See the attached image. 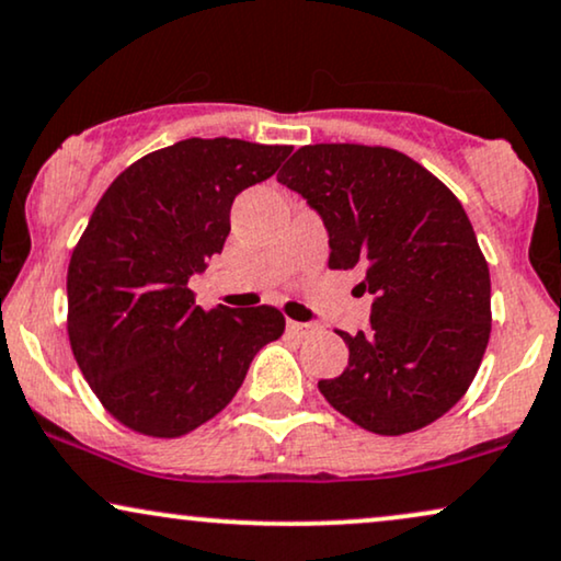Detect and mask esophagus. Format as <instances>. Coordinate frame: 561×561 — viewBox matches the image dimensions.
Masks as SVG:
<instances>
[{"mask_svg":"<svg viewBox=\"0 0 561 561\" xmlns=\"http://www.w3.org/2000/svg\"><path fill=\"white\" fill-rule=\"evenodd\" d=\"M313 331V325L310 323H297V321H287V333H293V336H308V333Z\"/></svg>","mask_w":561,"mask_h":561,"instance_id":"esophagus-1","label":"esophagus"}]
</instances>
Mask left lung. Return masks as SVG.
Listing matches in <instances>:
<instances>
[{"mask_svg":"<svg viewBox=\"0 0 561 561\" xmlns=\"http://www.w3.org/2000/svg\"><path fill=\"white\" fill-rule=\"evenodd\" d=\"M276 181L323 219L329 266L359 268L370 329L339 331L350 365L318 391L375 435L439 420L469 391L492 331V285L463 207L388 147H300Z\"/></svg>","mask_w":561,"mask_h":561,"instance_id":"8db88e82","label":"left lung"}]
</instances>
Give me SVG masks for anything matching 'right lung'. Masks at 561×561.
<instances>
[{"label": "right lung", "instance_id": "1", "mask_svg": "<svg viewBox=\"0 0 561 561\" xmlns=\"http://www.w3.org/2000/svg\"><path fill=\"white\" fill-rule=\"evenodd\" d=\"M287 145L183 139L111 183L67 274L69 344L105 409L134 432L181 437L219 414L261 346L272 305L202 310L188 279L222 253L240 191L272 179Z\"/></svg>", "mask_w": 561, "mask_h": 561}]
</instances>
